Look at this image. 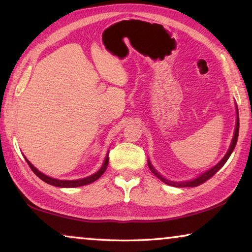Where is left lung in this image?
<instances>
[{
	"label": "left lung",
	"mask_w": 252,
	"mask_h": 252,
	"mask_svg": "<svg viewBox=\"0 0 252 252\" xmlns=\"http://www.w3.org/2000/svg\"><path fill=\"white\" fill-rule=\"evenodd\" d=\"M238 135H239V113H238V107H237V125H235V129H234V135H233V139H232V142H231V146L229 148V150H227L226 155L223 157V159L221 161H220L218 165H215L213 168H211L210 170L205 171V173H203L202 175H199V176L197 178L195 179H191V181H187V182H171V181H168V179L163 178L160 174L158 173L157 170H156L153 165H151L150 161L148 160V165H149V168L150 170L153 171V174L155 175L156 177H158L160 181H162L165 184H167V185H170V186H175V187H195V186H198L201 185V184L205 183L207 179H210L211 177H213L215 174L218 173V171L222 168L223 165L226 162L227 159H229V157L231 156V154H232L233 149L235 148V145H237V141H238Z\"/></svg>",
	"instance_id": "8db88e82"
}]
</instances>
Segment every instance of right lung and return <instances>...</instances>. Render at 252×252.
I'll use <instances>...</instances> for the list:
<instances>
[{"mask_svg": "<svg viewBox=\"0 0 252 252\" xmlns=\"http://www.w3.org/2000/svg\"><path fill=\"white\" fill-rule=\"evenodd\" d=\"M26 158V157H25ZM26 160L28 162V165L31 168V170L33 171V173L37 175V176L43 181L47 184H49V185H53V186H57V187H66V189H70V187H78V186H84V185H89V184L93 183L98 179L99 177L102 176L103 174H104V171L106 170V167L109 165V155H106V158L104 162H103V165L101 168H99L98 171L96 173L91 175V176L86 177V178H83V179H76V181H62V179H56V178H51L49 176H47V175L42 174L41 171H39L31 163L28 159L26 158Z\"/></svg>", "mask_w": 252, "mask_h": 252, "instance_id": "right-lung-1", "label": "right lung"}]
</instances>
